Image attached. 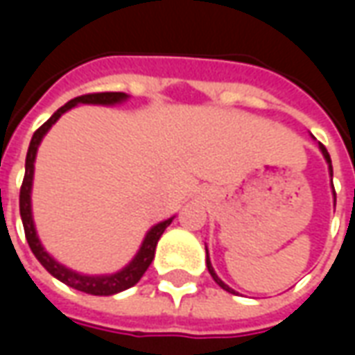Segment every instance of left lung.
<instances>
[{"instance_id":"left-lung-1","label":"left lung","mask_w":355,"mask_h":355,"mask_svg":"<svg viewBox=\"0 0 355 355\" xmlns=\"http://www.w3.org/2000/svg\"><path fill=\"white\" fill-rule=\"evenodd\" d=\"M320 148H321V152H323V155H325V159H327V163H329V171H331V175H333V165H331V157H329L327 148L323 146V144H320ZM333 192H335V188H333ZM335 201H336V193H335ZM207 268H209V274L213 275V279H215V282L218 283V285H220L224 291H228V293H234V291H232L230 287H228V285H226V283H224L223 279H220V277L215 274V270H213V266H211V261H209V254H207Z\"/></svg>"}]
</instances>
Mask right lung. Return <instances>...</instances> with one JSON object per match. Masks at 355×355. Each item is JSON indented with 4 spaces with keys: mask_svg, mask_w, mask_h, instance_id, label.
I'll use <instances>...</instances> for the list:
<instances>
[{
    "mask_svg": "<svg viewBox=\"0 0 355 355\" xmlns=\"http://www.w3.org/2000/svg\"><path fill=\"white\" fill-rule=\"evenodd\" d=\"M127 94L125 93H89L81 94V96H76L73 101L66 102L62 108H58L53 116L45 121V123L34 132L32 137V142H30V148H28L26 154V171H24V180H22V186H20V216H22V226H24V234H26V241L32 253L35 254V259L42 262V266L49 272L51 275H55L57 279H60L66 285H70L73 289L83 291V293H89V295H98V297H108V295H116V293H121V291L129 289L135 283H139V279L144 275V272L148 270V266L154 261L155 245L162 238V234L165 232V228L173 223V218H167L163 223L155 224L152 230L148 232L146 238L142 241V247L137 253V257L132 259V262L127 268H123L121 272H117L114 275H102V277H91V275H80L68 270V268L60 266L55 259H51L49 254L43 251L40 239L35 236L34 220H32V209H30V190H32V177H34V162H35V152H37V146L42 142L43 135L49 131L51 125L57 121L58 117L64 114L66 110L73 108L76 104H116L119 101H125Z\"/></svg>",
    "mask_w": 355,
    "mask_h": 355,
    "instance_id": "right-lung-1",
    "label": "right lung"
}]
</instances>
